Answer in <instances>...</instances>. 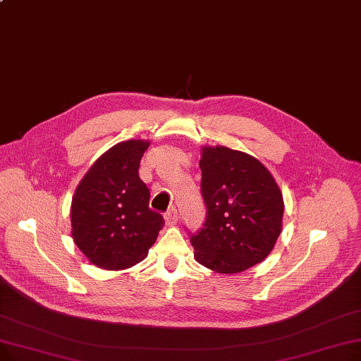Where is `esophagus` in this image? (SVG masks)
Listing matches in <instances>:
<instances>
[{
    "label": "esophagus",
    "instance_id": "esophagus-1",
    "mask_svg": "<svg viewBox=\"0 0 361 361\" xmlns=\"http://www.w3.org/2000/svg\"><path fill=\"white\" fill-rule=\"evenodd\" d=\"M178 221V214L176 208H171L169 211L165 212V223L166 226H176Z\"/></svg>",
    "mask_w": 361,
    "mask_h": 361
}]
</instances>
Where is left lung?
Returning <instances> with one entry per match:
<instances>
[{
    "label": "left lung",
    "instance_id": "1",
    "mask_svg": "<svg viewBox=\"0 0 361 361\" xmlns=\"http://www.w3.org/2000/svg\"><path fill=\"white\" fill-rule=\"evenodd\" d=\"M199 165L207 218L190 233L196 261L224 274L254 267L281 231L285 205L279 185L254 156L224 146L203 147Z\"/></svg>",
    "mask_w": 361,
    "mask_h": 361
}]
</instances>
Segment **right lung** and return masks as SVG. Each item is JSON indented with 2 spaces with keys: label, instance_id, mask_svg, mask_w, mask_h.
<instances>
[{
  "label": "right lung",
  "instance_id": "add662e5",
  "mask_svg": "<svg viewBox=\"0 0 361 361\" xmlns=\"http://www.w3.org/2000/svg\"><path fill=\"white\" fill-rule=\"evenodd\" d=\"M149 142L128 140L109 149L76 187L72 238L81 252L106 270H123L143 261L164 227L149 208L150 190L138 168Z\"/></svg>",
  "mask_w": 361,
  "mask_h": 361
}]
</instances>
